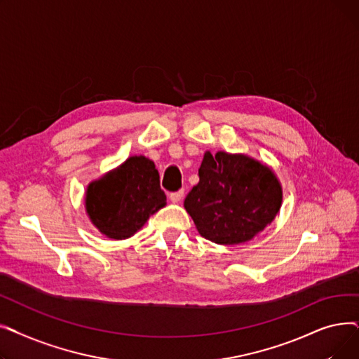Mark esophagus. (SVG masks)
I'll list each match as a JSON object with an SVG mask.
<instances>
[{"instance_id": "34e87169", "label": "esophagus", "mask_w": 359, "mask_h": 359, "mask_svg": "<svg viewBox=\"0 0 359 359\" xmlns=\"http://www.w3.org/2000/svg\"><path fill=\"white\" fill-rule=\"evenodd\" d=\"M183 195H184V192L183 191H177V192H172L170 194V201L172 202H180L182 199H183Z\"/></svg>"}]
</instances>
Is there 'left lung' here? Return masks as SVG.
Masks as SVG:
<instances>
[{"mask_svg": "<svg viewBox=\"0 0 359 359\" xmlns=\"http://www.w3.org/2000/svg\"><path fill=\"white\" fill-rule=\"evenodd\" d=\"M282 189L272 170L246 156L210 151L199 167V183L184 199L202 237L217 244L252 240L276 217Z\"/></svg>", "mask_w": 359, "mask_h": 359, "instance_id": "left-lung-1", "label": "left lung"}]
</instances>
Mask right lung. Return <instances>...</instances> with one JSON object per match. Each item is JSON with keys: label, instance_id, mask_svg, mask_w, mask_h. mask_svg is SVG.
I'll return each mask as SVG.
<instances>
[{"label": "right lung", "instance_id": "obj_1", "mask_svg": "<svg viewBox=\"0 0 359 359\" xmlns=\"http://www.w3.org/2000/svg\"><path fill=\"white\" fill-rule=\"evenodd\" d=\"M165 205L154 163L140 156L128 158L100 180L90 183L86 208L93 224L110 238L134 236Z\"/></svg>", "mask_w": 359, "mask_h": 359}]
</instances>
